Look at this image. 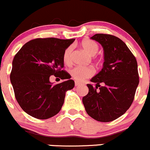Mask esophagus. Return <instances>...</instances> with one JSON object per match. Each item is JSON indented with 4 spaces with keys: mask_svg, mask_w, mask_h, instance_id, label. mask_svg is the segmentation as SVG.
I'll return each mask as SVG.
<instances>
[{
    "mask_svg": "<svg viewBox=\"0 0 150 150\" xmlns=\"http://www.w3.org/2000/svg\"><path fill=\"white\" fill-rule=\"evenodd\" d=\"M81 83H79V81H75V86L76 87H78V86H80Z\"/></svg>",
    "mask_w": 150,
    "mask_h": 150,
    "instance_id": "esophagus-1",
    "label": "esophagus"
}]
</instances>
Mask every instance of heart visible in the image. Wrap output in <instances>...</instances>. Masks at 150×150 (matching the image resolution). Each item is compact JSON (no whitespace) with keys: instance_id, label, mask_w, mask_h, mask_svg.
Instances as JSON below:
<instances>
[{"instance_id":"heart-1","label":"heart","mask_w":150,"mask_h":150,"mask_svg":"<svg viewBox=\"0 0 150 150\" xmlns=\"http://www.w3.org/2000/svg\"><path fill=\"white\" fill-rule=\"evenodd\" d=\"M82 50L90 57H93L98 53L99 50L98 44L90 39H84L80 44ZM73 47L69 46L65 50L63 54V63L66 65H70L71 62V54ZM94 74V71L90 67H74L70 71V74L72 78L77 81H83Z\"/></svg>"}]
</instances>
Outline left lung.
Wrapping results in <instances>:
<instances>
[{
  "label": "left lung",
  "instance_id": "1",
  "mask_svg": "<svg viewBox=\"0 0 150 150\" xmlns=\"http://www.w3.org/2000/svg\"><path fill=\"white\" fill-rule=\"evenodd\" d=\"M90 38L103 47L104 62L101 71L90 80L96 86L87 84L89 92L82 102L89 116L99 122H111L125 114L133 103L139 82L137 61L115 35L98 33Z\"/></svg>",
  "mask_w": 150,
  "mask_h": 150
}]
</instances>
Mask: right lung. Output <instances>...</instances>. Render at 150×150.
Masks as SVG:
<instances>
[{
  "label": "right lung",
  "instance_id": "add662e5",
  "mask_svg": "<svg viewBox=\"0 0 150 150\" xmlns=\"http://www.w3.org/2000/svg\"><path fill=\"white\" fill-rule=\"evenodd\" d=\"M73 39L35 38L27 42L15 54L10 80L20 107L30 116L46 120L57 115L66 91L74 87L64 67L63 54ZM52 75L67 81L53 85Z\"/></svg>",
  "mask_w": 150,
  "mask_h": 150
}]
</instances>
